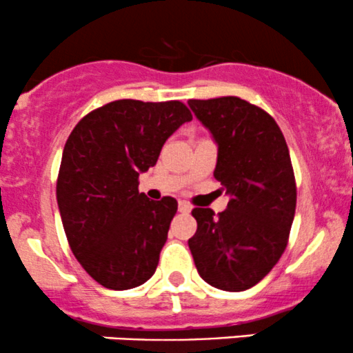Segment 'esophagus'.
<instances>
[{"instance_id": "esophagus-1", "label": "esophagus", "mask_w": 353, "mask_h": 353, "mask_svg": "<svg viewBox=\"0 0 353 353\" xmlns=\"http://www.w3.org/2000/svg\"><path fill=\"white\" fill-rule=\"evenodd\" d=\"M190 209H192V205H190L189 202H185V201H179V212H182V214H188V212H190Z\"/></svg>"}]
</instances>
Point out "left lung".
<instances>
[{
	"mask_svg": "<svg viewBox=\"0 0 353 353\" xmlns=\"http://www.w3.org/2000/svg\"><path fill=\"white\" fill-rule=\"evenodd\" d=\"M219 145L214 177L230 194L228 209L196 208L189 249L197 272L221 290L261 282L289 242L297 185L289 148L274 117L237 96L189 99Z\"/></svg>",
	"mask_w": 353,
	"mask_h": 353,
	"instance_id": "obj_1",
	"label": "left lung"
}]
</instances>
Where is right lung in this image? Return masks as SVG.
<instances>
[{
    "instance_id": "add662e5",
    "label": "right lung",
    "mask_w": 353,
    "mask_h": 353,
    "mask_svg": "<svg viewBox=\"0 0 353 353\" xmlns=\"http://www.w3.org/2000/svg\"><path fill=\"white\" fill-rule=\"evenodd\" d=\"M190 119L181 101L119 99L84 116L68 137L56 182L61 221L74 257L106 289H132L156 272L177 201H149L139 174Z\"/></svg>"
}]
</instances>
